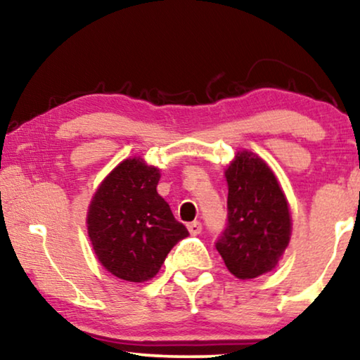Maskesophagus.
<instances>
[{
    "instance_id": "34e87169",
    "label": "esophagus",
    "mask_w": 360,
    "mask_h": 360,
    "mask_svg": "<svg viewBox=\"0 0 360 360\" xmlns=\"http://www.w3.org/2000/svg\"><path fill=\"white\" fill-rule=\"evenodd\" d=\"M186 228H188V233L191 236H198L201 233V223H200V221H193V223H190L188 226H186Z\"/></svg>"
}]
</instances>
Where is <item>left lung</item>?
Returning <instances> with one entry per match:
<instances>
[{
    "label": "left lung",
    "instance_id": "1",
    "mask_svg": "<svg viewBox=\"0 0 360 360\" xmlns=\"http://www.w3.org/2000/svg\"><path fill=\"white\" fill-rule=\"evenodd\" d=\"M228 226L216 243L236 278L272 272L292 238V214L277 175L262 157L239 150L224 169Z\"/></svg>",
    "mask_w": 360,
    "mask_h": 360
}]
</instances>
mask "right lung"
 I'll list each match as a JSON object with an SVG mask.
<instances>
[{
    "label": "right lung",
    "instance_id": "right-lung-1",
    "mask_svg": "<svg viewBox=\"0 0 360 360\" xmlns=\"http://www.w3.org/2000/svg\"><path fill=\"white\" fill-rule=\"evenodd\" d=\"M160 169L142 157H127L91 196L86 229L103 267L126 282L154 278L170 249L188 236L157 193Z\"/></svg>",
    "mask_w": 360,
    "mask_h": 360
}]
</instances>
